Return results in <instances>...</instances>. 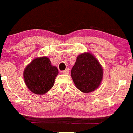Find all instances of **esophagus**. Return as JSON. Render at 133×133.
<instances>
[{"label": "esophagus", "instance_id": "34e87169", "mask_svg": "<svg viewBox=\"0 0 133 133\" xmlns=\"http://www.w3.org/2000/svg\"><path fill=\"white\" fill-rule=\"evenodd\" d=\"M62 73H63V74H66V75L68 74V73H69V69H68V68H67V69L62 71Z\"/></svg>", "mask_w": 133, "mask_h": 133}]
</instances>
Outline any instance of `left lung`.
Here are the masks:
<instances>
[{
  "instance_id": "left-lung-1",
  "label": "left lung",
  "mask_w": 133,
  "mask_h": 133,
  "mask_svg": "<svg viewBox=\"0 0 133 133\" xmlns=\"http://www.w3.org/2000/svg\"><path fill=\"white\" fill-rule=\"evenodd\" d=\"M71 75L78 89L83 92H91L101 84L103 76L102 67L92 54H82L77 57Z\"/></svg>"
}]
</instances>
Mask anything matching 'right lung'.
Here are the masks:
<instances>
[{"mask_svg":"<svg viewBox=\"0 0 133 133\" xmlns=\"http://www.w3.org/2000/svg\"><path fill=\"white\" fill-rule=\"evenodd\" d=\"M58 73L57 67L51 65L49 58L34 59L24 71V79L28 88L36 94H44L53 87Z\"/></svg>","mask_w":133,"mask_h":133,"instance_id":"obj_1","label":"right lung"}]
</instances>
